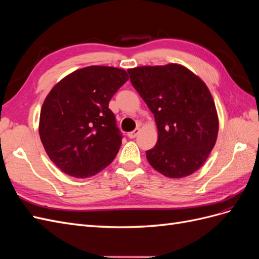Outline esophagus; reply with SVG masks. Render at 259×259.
Instances as JSON below:
<instances>
[{
  "mask_svg": "<svg viewBox=\"0 0 259 259\" xmlns=\"http://www.w3.org/2000/svg\"><path fill=\"white\" fill-rule=\"evenodd\" d=\"M139 132H140L139 128H135L133 132L127 133V136H128V138H135L139 134Z\"/></svg>",
  "mask_w": 259,
  "mask_h": 259,
  "instance_id": "34e87169",
  "label": "esophagus"
}]
</instances>
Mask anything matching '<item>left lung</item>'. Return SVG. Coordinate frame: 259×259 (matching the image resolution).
Instances as JSON below:
<instances>
[{"mask_svg": "<svg viewBox=\"0 0 259 259\" xmlns=\"http://www.w3.org/2000/svg\"><path fill=\"white\" fill-rule=\"evenodd\" d=\"M127 72L158 127L156 145L146 151L148 162L169 178L193 174L205 163L218 135L217 110L206 84L178 64Z\"/></svg>", "mask_w": 259, "mask_h": 259, "instance_id": "left-lung-1", "label": "left lung"}]
</instances>
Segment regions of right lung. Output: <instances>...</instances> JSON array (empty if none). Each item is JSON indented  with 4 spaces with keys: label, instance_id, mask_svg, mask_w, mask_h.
<instances>
[{
    "label": "right lung",
    "instance_id": "add662e5",
    "mask_svg": "<svg viewBox=\"0 0 259 259\" xmlns=\"http://www.w3.org/2000/svg\"><path fill=\"white\" fill-rule=\"evenodd\" d=\"M128 80L123 69L90 66L68 74L46 96L38 134L51 161L75 178L96 175L122 144L109 101Z\"/></svg>",
    "mask_w": 259,
    "mask_h": 259
}]
</instances>
